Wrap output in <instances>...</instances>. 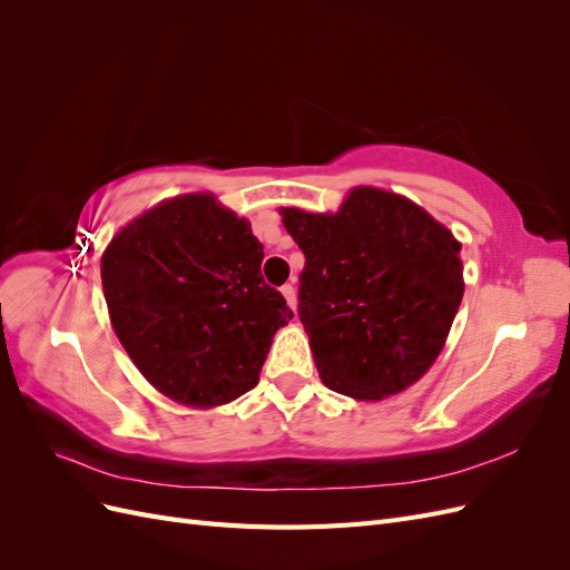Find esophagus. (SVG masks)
Here are the masks:
<instances>
[{
    "instance_id": "esophagus-1",
    "label": "esophagus",
    "mask_w": 570,
    "mask_h": 570,
    "mask_svg": "<svg viewBox=\"0 0 570 570\" xmlns=\"http://www.w3.org/2000/svg\"><path fill=\"white\" fill-rule=\"evenodd\" d=\"M281 292H283V297H285V302H287V306L292 308V312H295L297 308V289H295V285H283L281 287Z\"/></svg>"
}]
</instances>
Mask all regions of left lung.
I'll list each match as a JSON object with an SVG mask.
<instances>
[{
	"label": "left lung",
	"mask_w": 570,
	"mask_h": 570,
	"mask_svg": "<svg viewBox=\"0 0 570 570\" xmlns=\"http://www.w3.org/2000/svg\"><path fill=\"white\" fill-rule=\"evenodd\" d=\"M304 252L299 321L325 387L377 402L440 356L463 297L461 245L419 204L354 187L337 214L281 209Z\"/></svg>",
	"instance_id": "1"
}]
</instances>
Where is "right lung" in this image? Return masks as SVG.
Listing matches in <instances>:
<instances>
[{"mask_svg":"<svg viewBox=\"0 0 570 570\" xmlns=\"http://www.w3.org/2000/svg\"><path fill=\"white\" fill-rule=\"evenodd\" d=\"M264 245L214 195H180L130 220L101 256L116 337L168 400L209 409L258 383L289 306L262 275Z\"/></svg>","mask_w":570,"mask_h":570,"instance_id":"add662e5","label":"right lung"}]
</instances>
